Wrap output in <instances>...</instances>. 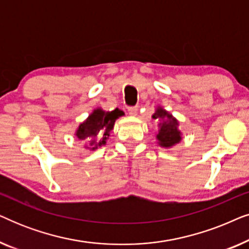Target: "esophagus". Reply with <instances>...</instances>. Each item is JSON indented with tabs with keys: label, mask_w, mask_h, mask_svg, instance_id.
Returning <instances> with one entry per match:
<instances>
[{
	"label": "esophagus",
	"mask_w": 249,
	"mask_h": 249,
	"mask_svg": "<svg viewBox=\"0 0 249 249\" xmlns=\"http://www.w3.org/2000/svg\"><path fill=\"white\" fill-rule=\"evenodd\" d=\"M128 112L130 115H137L138 113V107H129Z\"/></svg>",
	"instance_id": "34e87169"
}]
</instances>
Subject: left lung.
<instances>
[{
    "label": "left lung",
    "instance_id": "1",
    "mask_svg": "<svg viewBox=\"0 0 249 249\" xmlns=\"http://www.w3.org/2000/svg\"><path fill=\"white\" fill-rule=\"evenodd\" d=\"M153 119L161 121L156 139L162 147H171L181 141V134L178 130V121L162 107H159L153 114Z\"/></svg>",
    "mask_w": 249,
    "mask_h": 249
}]
</instances>
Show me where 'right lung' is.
<instances>
[{
	"label": "right lung",
	"instance_id": "1",
	"mask_svg": "<svg viewBox=\"0 0 249 249\" xmlns=\"http://www.w3.org/2000/svg\"><path fill=\"white\" fill-rule=\"evenodd\" d=\"M122 114L124 112L119 108L110 112H105L102 108H96L87 118V120L79 125L76 136L80 141L89 142L91 146L90 149H96L97 146L105 145L107 142L105 141L110 136V131L113 129L115 120ZM98 138H101L102 141H98Z\"/></svg>",
	"mask_w": 249,
	"mask_h": 249
}]
</instances>
